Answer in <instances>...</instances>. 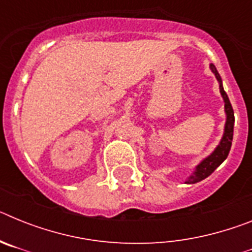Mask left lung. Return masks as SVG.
<instances>
[{"instance_id":"obj_1","label":"left lung","mask_w":252,"mask_h":252,"mask_svg":"<svg viewBox=\"0 0 252 252\" xmlns=\"http://www.w3.org/2000/svg\"><path fill=\"white\" fill-rule=\"evenodd\" d=\"M212 73L215 74L216 79L218 81L220 84V93H221L222 98L224 102V113H226V122H224V128H223V135L221 137V141L218 142V145L216 146L215 150L209 154L208 157L204 158L203 160H201V162L198 164L194 168V170L192 171V174H189V177L187 178L186 184H194L201 182V180L206 179L207 177L212 174L213 171L221 165L222 162L226 160V158L228 157V153L231 150V145H232V139H233V125H235V115H233L232 106L230 103V99H228V95L224 92L223 86H222V79L220 73L217 72V69L213 64L209 65Z\"/></svg>"}]
</instances>
